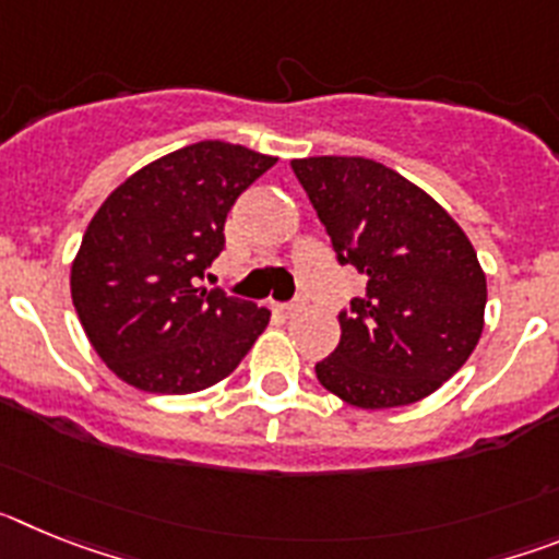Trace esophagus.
Segmentation results:
<instances>
[{
	"instance_id": "obj_1",
	"label": "esophagus",
	"mask_w": 559,
	"mask_h": 559,
	"mask_svg": "<svg viewBox=\"0 0 559 559\" xmlns=\"http://www.w3.org/2000/svg\"><path fill=\"white\" fill-rule=\"evenodd\" d=\"M299 308H302V305H299V302H288V305H276V310H280V313H283V316H294V313H296V310H299Z\"/></svg>"
}]
</instances>
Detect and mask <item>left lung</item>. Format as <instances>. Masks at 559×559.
I'll return each instance as SVG.
<instances>
[{
    "label": "left lung",
    "mask_w": 559,
    "mask_h": 559,
    "mask_svg": "<svg viewBox=\"0 0 559 559\" xmlns=\"http://www.w3.org/2000/svg\"><path fill=\"white\" fill-rule=\"evenodd\" d=\"M290 167L335 260L367 274V294L338 313V347L316 378L360 408L428 397L481 335L487 280L476 249L428 192L380 162L310 156Z\"/></svg>",
    "instance_id": "8db88e82"
}]
</instances>
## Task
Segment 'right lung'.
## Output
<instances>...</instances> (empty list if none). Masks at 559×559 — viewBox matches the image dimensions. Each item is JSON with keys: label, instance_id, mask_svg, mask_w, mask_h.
Masks as SVG:
<instances>
[{"label": "right lung", "instance_id": "1", "mask_svg": "<svg viewBox=\"0 0 559 559\" xmlns=\"http://www.w3.org/2000/svg\"><path fill=\"white\" fill-rule=\"evenodd\" d=\"M274 156L206 140L151 162L103 201L72 263V302L117 378L190 394L224 380L271 319L269 308L195 288L224 251V224Z\"/></svg>", "mask_w": 559, "mask_h": 559}]
</instances>
